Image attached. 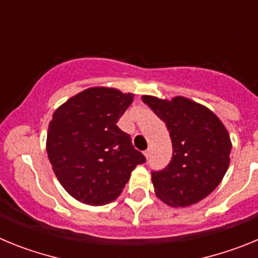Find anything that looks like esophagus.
<instances>
[{
    "mask_svg": "<svg viewBox=\"0 0 258 258\" xmlns=\"http://www.w3.org/2000/svg\"><path fill=\"white\" fill-rule=\"evenodd\" d=\"M143 154H145V156H146V159H147V160H149L150 159V155H151V150H146L145 152H143Z\"/></svg>",
    "mask_w": 258,
    "mask_h": 258,
    "instance_id": "esophagus-1",
    "label": "esophagus"
}]
</instances>
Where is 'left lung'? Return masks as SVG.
Wrapping results in <instances>:
<instances>
[{
  "label": "left lung",
  "instance_id": "obj_1",
  "mask_svg": "<svg viewBox=\"0 0 258 258\" xmlns=\"http://www.w3.org/2000/svg\"><path fill=\"white\" fill-rule=\"evenodd\" d=\"M143 103L165 122L172 160L151 172L156 197L170 207H188L217 187L230 164L231 141L211 109L184 97L164 101L143 95Z\"/></svg>",
  "mask_w": 258,
  "mask_h": 258
}]
</instances>
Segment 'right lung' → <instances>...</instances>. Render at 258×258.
<instances>
[{"mask_svg": "<svg viewBox=\"0 0 258 258\" xmlns=\"http://www.w3.org/2000/svg\"><path fill=\"white\" fill-rule=\"evenodd\" d=\"M133 97L117 89L89 88L52 113L47 156L64 190L84 204L113 202L134 168L146 161L116 125Z\"/></svg>", "mask_w": 258, "mask_h": 258, "instance_id": "obj_1", "label": "right lung"}]
</instances>
